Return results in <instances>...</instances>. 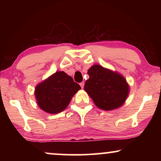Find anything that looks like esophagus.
<instances>
[{"label":"esophagus","instance_id":"34e87169","mask_svg":"<svg viewBox=\"0 0 161 161\" xmlns=\"http://www.w3.org/2000/svg\"><path fill=\"white\" fill-rule=\"evenodd\" d=\"M80 87L82 88V89H83V87H84V82L80 83Z\"/></svg>","mask_w":161,"mask_h":161}]
</instances>
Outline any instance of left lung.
<instances>
[{
    "label": "left lung",
    "mask_w": 161,
    "mask_h": 161,
    "mask_svg": "<svg viewBox=\"0 0 161 161\" xmlns=\"http://www.w3.org/2000/svg\"><path fill=\"white\" fill-rule=\"evenodd\" d=\"M87 73L89 78L86 81L84 90L97 107L112 111L124 104L130 92L124 76L98 64L92 66Z\"/></svg>",
    "instance_id": "8db88e82"
}]
</instances>
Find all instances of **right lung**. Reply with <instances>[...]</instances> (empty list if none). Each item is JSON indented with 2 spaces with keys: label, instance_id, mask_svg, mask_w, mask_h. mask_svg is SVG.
I'll list each match as a JSON object with an SVG mask.
<instances>
[{
  "label": "right lung",
  "instance_id": "obj_1",
  "mask_svg": "<svg viewBox=\"0 0 161 161\" xmlns=\"http://www.w3.org/2000/svg\"><path fill=\"white\" fill-rule=\"evenodd\" d=\"M81 89L64 71L56 72L35 88L37 105L48 114H58L69 105L72 97Z\"/></svg>",
  "mask_w": 161,
  "mask_h": 161
}]
</instances>
